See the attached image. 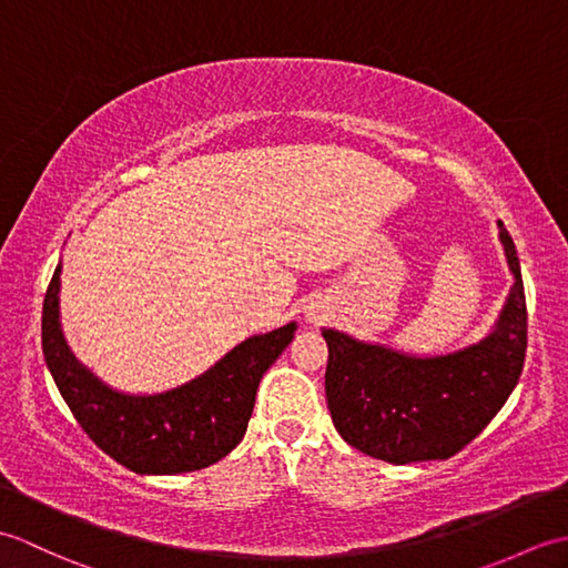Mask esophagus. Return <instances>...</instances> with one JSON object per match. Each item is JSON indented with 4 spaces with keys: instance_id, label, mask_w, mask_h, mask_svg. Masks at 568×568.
I'll return each instance as SVG.
<instances>
[{
    "instance_id": "1",
    "label": "esophagus",
    "mask_w": 568,
    "mask_h": 568,
    "mask_svg": "<svg viewBox=\"0 0 568 568\" xmlns=\"http://www.w3.org/2000/svg\"><path fill=\"white\" fill-rule=\"evenodd\" d=\"M305 317H307V322H320V320H324V312L320 307H315V305H307L305 307Z\"/></svg>"
}]
</instances>
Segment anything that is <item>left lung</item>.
Here are the masks:
<instances>
[{
	"mask_svg": "<svg viewBox=\"0 0 568 568\" xmlns=\"http://www.w3.org/2000/svg\"><path fill=\"white\" fill-rule=\"evenodd\" d=\"M498 226L515 285L484 339L417 356L322 329L332 422L354 449L388 464L449 458L484 432L515 390L525 364L527 305L520 258L508 229Z\"/></svg>",
	"mask_w": 568,
	"mask_h": 568,
	"instance_id": "left-lung-1",
	"label": "left lung"
}]
</instances>
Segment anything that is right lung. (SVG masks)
<instances>
[{"mask_svg":"<svg viewBox=\"0 0 568 568\" xmlns=\"http://www.w3.org/2000/svg\"><path fill=\"white\" fill-rule=\"evenodd\" d=\"M60 273L63 263L43 300L45 366L78 425L104 454L141 476H175L216 464L244 439L263 373L293 342L297 322L248 336L178 388L131 395L100 381L70 352L60 327Z\"/></svg>","mask_w":568,"mask_h":568,"instance_id":"right-lung-1","label":"right lung"}]
</instances>
